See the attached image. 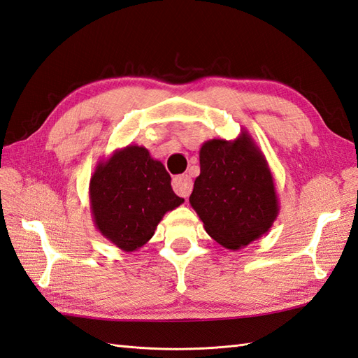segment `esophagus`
I'll use <instances>...</instances> for the list:
<instances>
[{
	"mask_svg": "<svg viewBox=\"0 0 358 358\" xmlns=\"http://www.w3.org/2000/svg\"><path fill=\"white\" fill-rule=\"evenodd\" d=\"M173 189L176 191V194L182 197H188L191 189H193V180L188 176V174H180L173 179Z\"/></svg>",
	"mask_w": 358,
	"mask_h": 358,
	"instance_id": "esophagus-1",
	"label": "esophagus"
}]
</instances>
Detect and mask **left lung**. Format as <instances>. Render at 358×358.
<instances>
[{
    "instance_id": "left-lung-1",
    "label": "left lung",
    "mask_w": 358,
    "mask_h": 358,
    "mask_svg": "<svg viewBox=\"0 0 358 358\" xmlns=\"http://www.w3.org/2000/svg\"><path fill=\"white\" fill-rule=\"evenodd\" d=\"M199 159L189 203L209 237L237 250L267 234L280 214V200L266 156L248 130L232 141H205Z\"/></svg>"
}]
</instances>
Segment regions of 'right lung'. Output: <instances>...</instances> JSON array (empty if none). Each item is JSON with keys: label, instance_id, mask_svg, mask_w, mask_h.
Returning <instances> with one entry per match:
<instances>
[{"label": "right lung", "instance_id": "add662e5", "mask_svg": "<svg viewBox=\"0 0 358 358\" xmlns=\"http://www.w3.org/2000/svg\"><path fill=\"white\" fill-rule=\"evenodd\" d=\"M90 203L103 237L121 250L134 252L153 237L165 213L184 199L174 194L162 162L145 147L130 144L97 164L90 180Z\"/></svg>", "mask_w": 358, "mask_h": 358}]
</instances>
